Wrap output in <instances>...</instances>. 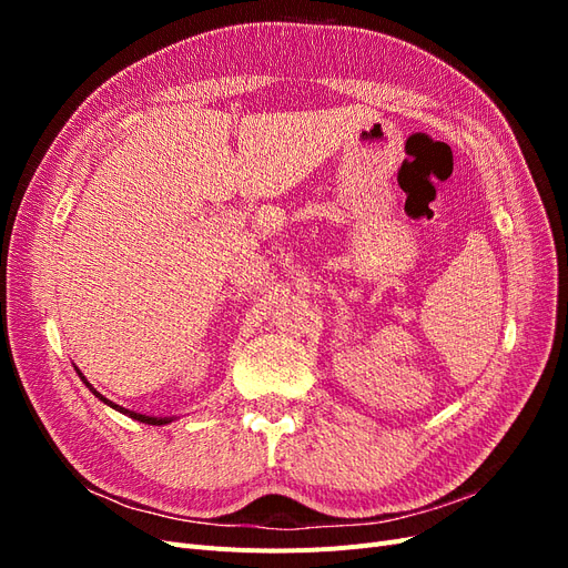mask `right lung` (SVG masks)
Listing matches in <instances>:
<instances>
[{
  "instance_id": "obj_1",
  "label": "right lung",
  "mask_w": 568,
  "mask_h": 568,
  "mask_svg": "<svg viewBox=\"0 0 568 568\" xmlns=\"http://www.w3.org/2000/svg\"><path fill=\"white\" fill-rule=\"evenodd\" d=\"M78 374H80V372H78ZM80 376H82V374H80ZM82 382H84V384H88V379H84V376H82ZM88 386H90V390H92V393L97 395V398H99V400H104L106 405H111V407L120 409V412H123V415H128V417H132V419H136V422H144V424H153V426H161V424H168V422H173V419H165V417H163V419H161V417H146V415H140V412H132V409H125V407H120V405H113V403H111V400H106V398H104V395H101L99 390H94V388H92V384H88Z\"/></svg>"
}]
</instances>
